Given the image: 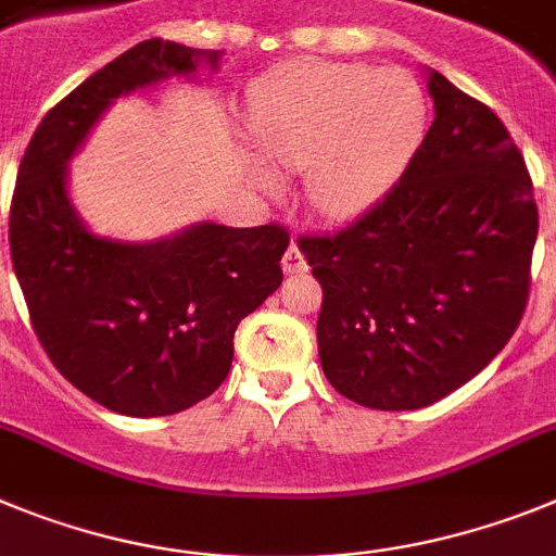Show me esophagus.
Wrapping results in <instances>:
<instances>
[{"label":"esophagus","mask_w":556,"mask_h":556,"mask_svg":"<svg viewBox=\"0 0 556 556\" xmlns=\"http://www.w3.org/2000/svg\"><path fill=\"white\" fill-rule=\"evenodd\" d=\"M282 268H285V274L307 271V260H305V254H302V249H299L296 243H291V245H288V251H285Z\"/></svg>","instance_id":"34e87169"}]
</instances>
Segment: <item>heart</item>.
Wrapping results in <instances>:
<instances>
[{"mask_svg": "<svg viewBox=\"0 0 556 556\" xmlns=\"http://www.w3.org/2000/svg\"><path fill=\"white\" fill-rule=\"evenodd\" d=\"M428 123L422 86L397 66L296 61L254 94L251 134L263 159L307 170L318 215L358 218L412 162Z\"/></svg>", "mask_w": 556, "mask_h": 556, "instance_id": "1", "label": "heart"}]
</instances>
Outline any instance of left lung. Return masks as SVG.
Returning <instances> with one entry per match:
<instances>
[{"mask_svg": "<svg viewBox=\"0 0 556 556\" xmlns=\"http://www.w3.org/2000/svg\"><path fill=\"white\" fill-rule=\"evenodd\" d=\"M437 119L378 204L299 249L321 285L318 358L338 394L422 408L518 330L532 285V176L498 114L431 72Z\"/></svg>", "mask_w": 556, "mask_h": 556, "instance_id": "obj_1", "label": "left lung"}]
</instances>
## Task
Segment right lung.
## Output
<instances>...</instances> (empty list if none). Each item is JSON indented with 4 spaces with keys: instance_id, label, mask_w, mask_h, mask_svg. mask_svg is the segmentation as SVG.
Segmentation results:
<instances>
[{
    "instance_id": "right-lung-1",
    "label": "right lung",
    "mask_w": 556,
    "mask_h": 556,
    "mask_svg": "<svg viewBox=\"0 0 556 556\" xmlns=\"http://www.w3.org/2000/svg\"><path fill=\"white\" fill-rule=\"evenodd\" d=\"M201 55L162 38L131 47L50 109L11 201V257L38 341L75 389L125 417H167L226 380L235 330L282 282L288 229L198 224L156 243L91 235L66 162L119 94L190 75Z\"/></svg>"
}]
</instances>
